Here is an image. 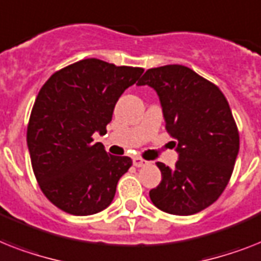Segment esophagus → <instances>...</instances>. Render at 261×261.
I'll return each mask as SVG.
<instances>
[{
	"label": "esophagus",
	"mask_w": 261,
	"mask_h": 261,
	"mask_svg": "<svg viewBox=\"0 0 261 261\" xmlns=\"http://www.w3.org/2000/svg\"><path fill=\"white\" fill-rule=\"evenodd\" d=\"M133 164H134V166L137 167H143V166H147L149 162L143 160V158H141V156H135L134 160H133Z\"/></svg>",
	"instance_id": "esophagus-1"
}]
</instances>
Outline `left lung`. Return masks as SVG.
I'll list each match as a JSON object with an SVG mask.
<instances>
[{
    "label": "left lung",
    "instance_id": "1",
    "mask_svg": "<svg viewBox=\"0 0 261 261\" xmlns=\"http://www.w3.org/2000/svg\"><path fill=\"white\" fill-rule=\"evenodd\" d=\"M146 84L160 96L179 154L173 170L156 162L162 181L150 200L170 215L198 213L217 201L233 173L240 137L229 103L219 87L185 65L147 69L138 82Z\"/></svg>",
    "mask_w": 261,
    "mask_h": 261
}]
</instances>
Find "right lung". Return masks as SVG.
I'll return each mask as SVG.
<instances>
[{
  "label": "right lung",
  "instance_id": "1",
  "mask_svg": "<svg viewBox=\"0 0 261 261\" xmlns=\"http://www.w3.org/2000/svg\"><path fill=\"white\" fill-rule=\"evenodd\" d=\"M143 71L84 59L41 87L28 123V149L40 189L63 212L95 215L114 200L133 161L109 154L92 135L107 133L116 101Z\"/></svg>",
  "mask_w": 261,
  "mask_h": 261
}]
</instances>
